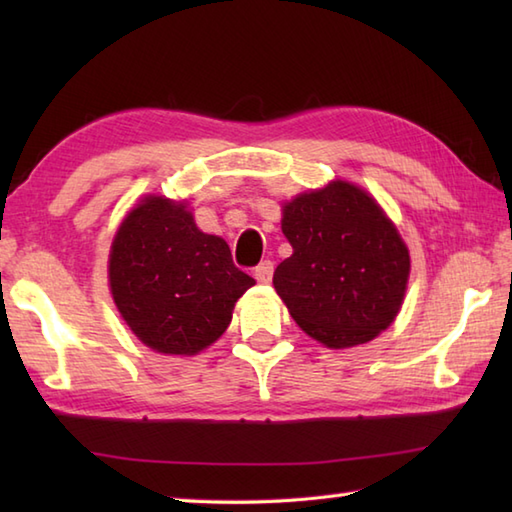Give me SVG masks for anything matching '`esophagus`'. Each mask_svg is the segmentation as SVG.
Segmentation results:
<instances>
[{
  "label": "esophagus",
  "instance_id": "obj_1",
  "mask_svg": "<svg viewBox=\"0 0 512 512\" xmlns=\"http://www.w3.org/2000/svg\"><path fill=\"white\" fill-rule=\"evenodd\" d=\"M273 273H275V264L270 262V259H264V262L255 268V279L259 281V284H270Z\"/></svg>",
  "mask_w": 512,
  "mask_h": 512
}]
</instances>
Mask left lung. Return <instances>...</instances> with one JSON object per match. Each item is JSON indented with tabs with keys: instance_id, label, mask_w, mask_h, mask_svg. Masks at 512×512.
Wrapping results in <instances>:
<instances>
[{
	"instance_id": "left-lung-1",
	"label": "left lung",
	"mask_w": 512,
	"mask_h": 512,
	"mask_svg": "<svg viewBox=\"0 0 512 512\" xmlns=\"http://www.w3.org/2000/svg\"><path fill=\"white\" fill-rule=\"evenodd\" d=\"M292 255L273 284L292 319L328 347L372 341L405 297L409 250L369 195L336 180L284 206Z\"/></svg>"
}]
</instances>
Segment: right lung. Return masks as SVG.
<instances>
[{
    "instance_id": "right-lung-1",
    "label": "right lung",
    "mask_w": 512,
    "mask_h": 512,
    "mask_svg": "<svg viewBox=\"0 0 512 512\" xmlns=\"http://www.w3.org/2000/svg\"><path fill=\"white\" fill-rule=\"evenodd\" d=\"M110 286L123 319L151 350L195 354L220 339L255 279L233 264L222 237L195 226L184 204L147 198L114 237Z\"/></svg>"
}]
</instances>
